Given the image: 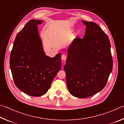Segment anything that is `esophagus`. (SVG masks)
Here are the masks:
<instances>
[{
  "instance_id": "esophagus-1",
  "label": "esophagus",
  "mask_w": 124,
  "mask_h": 124,
  "mask_svg": "<svg viewBox=\"0 0 124 124\" xmlns=\"http://www.w3.org/2000/svg\"><path fill=\"white\" fill-rule=\"evenodd\" d=\"M62 60H65L66 59V56L65 54H62Z\"/></svg>"
}]
</instances>
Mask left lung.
Instances as JSON below:
<instances>
[{
	"instance_id": "1",
	"label": "left lung",
	"mask_w": 124,
	"mask_h": 124,
	"mask_svg": "<svg viewBox=\"0 0 124 124\" xmlns=\"http://www.w3.org/2000/svg\"><path fill=\"white\" fill-rule=\"evenodd\" d=\"M82 22L86 27L85 35L83 39L75 38L71 43L64 67L69 93L81 99L102 90L113 69L107 35L95 23Z\"/></svg>"
}]
</instances>
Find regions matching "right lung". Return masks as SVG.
Listing matches in <instances>:
<instances>
[{
    "label": "right lung",
    "mask_w": 124,
    "mask_h": 124,
    "mask_svg": "<svg viewBox=\"0 0 124 124\" xmlns=\"http://www.w3.org/2000/svg\"><path fill=\"white\" fill-rule=\"evenodd\" d=\"M42 21L31 19L17 34L11 52L10 66L16 86L32 96L45 94L62 68L61 54L46 55L38 25Z\"/></svg>",
    "instance_id": "obj_1"
}]
</instances>
